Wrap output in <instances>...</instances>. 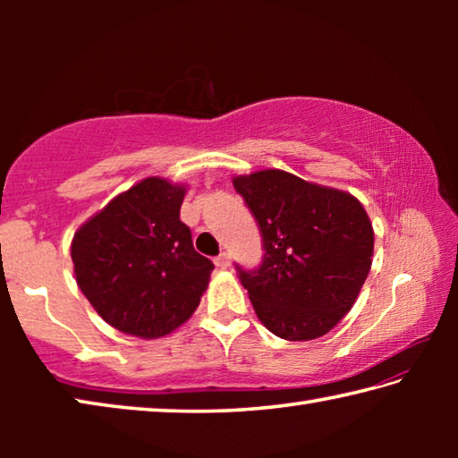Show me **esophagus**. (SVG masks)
Returning a JSON list of instances; mask_svg holds the SVG:
<instances>
[{
  "mask_svg": "<svg viewBox=\"0 0 458 458\" xmlns=\"http://www.w3.org/2000/svg\"><path fill=\"white\" fill-rule=\"evenodd\" d=\"M214 265L218 268H228L230 267V254L228 252H220L218 257L214 259Z\"/></svg>",
  "mask_w": 458,
  "mask_h": 458,
  "instance_id": "1",
  "label": "esophagus"
}]
</instances>
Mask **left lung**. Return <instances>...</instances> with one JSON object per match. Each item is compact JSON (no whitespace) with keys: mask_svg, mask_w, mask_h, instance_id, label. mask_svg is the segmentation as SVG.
Returning <instances> with one entry per match:
<instances>
[{"mask_svg":"<svg viewBox=\"0 0 458 458\" xmlns=\"http://www.w3.org/2000/svg\"><path fill=\"white\" fill-rule=\"evenodd\" d=\"M262 236V262L236 265L262 325L276 337L309 341L344 319L366 283L374 228L352 193L262 169L232 180Z\"/></svg>","mask_w":458,"mask_h":458,"instance_id":"obj_1","label":"left lung"}]
</instances>
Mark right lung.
I'll return each mask as SVG.
<instances>
[{"mask_svg":"<svg viewBox=\"0 0 458 458\" xmlns=\"http://www.w3.org/2000/svg\"><path fill=\"white\" fill-rule=\"evenodd\" d=\"M183 185L147 177L108 201L74 234L71 254L84 297L114 329L157 339L196 311L214 265L180 220Z\"/></svg>","mask_w":458,"mask_h":458,"instance_id":"right-lung-1","label":"right lung"}]
</instances>
